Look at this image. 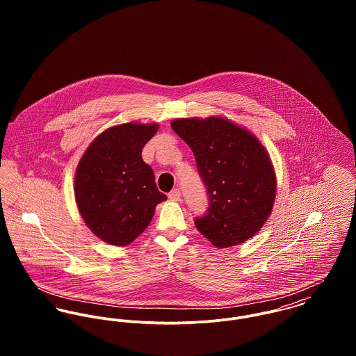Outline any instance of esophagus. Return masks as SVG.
<instances>
[{
	"label": "esophagus",
	"instance_id": "1",
	"mask_svg": "<svg viewBox=\"0 0 356 356\" xmlns=\"http://www.w3.org/2000/svg\"><path fill=\"white\" fill-rule=\"evenodd\" d=\"M168 199L172 200V202H179L181 200V192L178 189H172L170 193H168Z\"/></svg>",
	"mask_w": 356,
	"mask_h": 356
}]
</instances>
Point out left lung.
<instances>
[{
  "label": "left lung",
  "instance_id": "left-lung-1",
  "mask_svg": "<svg viewBox=\"0 0 356 356\" xmlns=\"http://www.w3.org/2000/svg\"><path fill=\"white\" fill-rule=\"evenodd\" d=\"M172 130L193 151L209 207L195 219L216 248L243 244L271 213L277 179L271 159L247 129L220 116L181 118Z\"/></svg>",
  "mask_w": 356,
  "mask_h": 356
}]
</instances>
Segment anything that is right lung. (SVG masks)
I'll return each instance as SVG.
<instances>
[{"label":"right lung","mask_w":356,"mask_h":356,"mask_svg":"<svg viewBox=\"0 0 356 356\" xmlns=\"http://www.w3.org/2000/svg\"><path fill=\"white\" fill-rule=\"evenodd\" d=\"M159 126L124 123L109 127L78 163L74 192L86 226L104 243L124 247L151 223L160 193L153 170L143 160L144 145Z\"/></svg>","instance_id":"add662e5"}]
</instances>
